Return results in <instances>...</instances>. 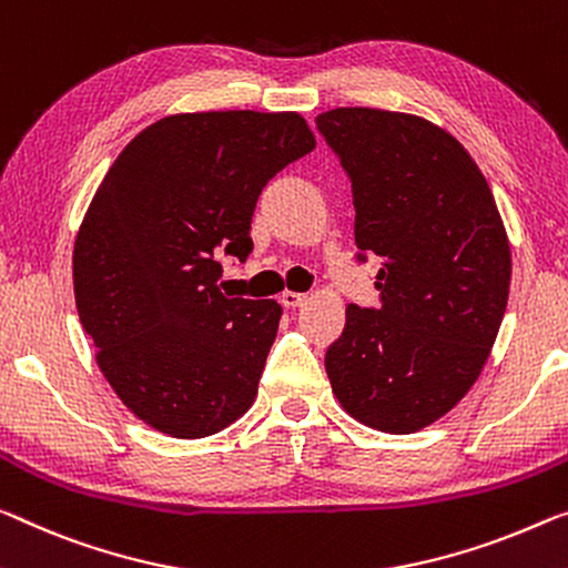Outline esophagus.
Instances as JSON below:
<instances>
[{"label":"esophagus","instance_id":"1","mask_svg":"<svg viewBox=\"0 0 568 568\" xmlns=\"http://www.w3.org/2000/svg\"><path fill=\"white\" fill-rule=\"evenodd\" d=\"M278 302L284 304L286 310H294V307H302L304 302H307V294H300V292H282V296H278Z\"/></svg>","mask_w":568,"mask_h":568}]
</instances>
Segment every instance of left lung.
<instances>
[{
	"instance_id": "left-lung-1",
	"label": "left lung",
	"mask_w": 568,
	"mask_h": 568,
	"mask_svg": "<svg viewBox=\"0 0 568 568\" xmlns=\"http://www.w3.org/2000/svg\"><path fill=\"white\" fill-rule=\"evenodd\" d=\"M317 132L351 178L357 258L381 261V307H347L329 383L357 422L412 434L455 408L490 357L508 235L473 156L432 121L355 106L320 113Z\"/></svg>"
}]
</instances>
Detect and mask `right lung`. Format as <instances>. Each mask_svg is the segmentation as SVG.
Here are the masks:
<instances>
[{
    "mask_svg": "<svg viewBox=\"0 0 568 568\" xmlns=\"http://www.w3.org/2000/svg\"><path fill=\"white\" fill-rule=\"evenodd\" d=\"M314 150L300 113L164 116L124 146L73 251L78 317L111 388L152 429L200 439L248 412L282 307L217 290L246 261L266 182Z\"/></svg>",
    "mask_w": 568,
    "mask_h": 568,
    "instance_id": "right-lung-1",
    "label": "right lung"
}]
</instances>
